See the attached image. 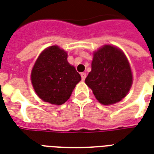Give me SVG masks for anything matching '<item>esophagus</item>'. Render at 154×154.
Segmentation results:
<instances>
[{"mask_svg":"<svg viewBox=\"0 0 154 154\" xmlns=\"http://www.w3.org/2000/svg\"><path fill=\"white\" fill-rule=\"evenodd\" d=\"M81 77H82V81L85 80V79H86V72H82V73H81Z\"/></svg>","mask_w":154,"mask_h":154,"instance_id":"esophagus-1","label":"esophagus"}]
</instances>
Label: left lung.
<instances>
[{
  "label": "left lung",
  "instance_id": "obj_1",
  "mask_svg": "<svg viewBox=\"0 0 154 154\" xmlns=\"http://www.w3.org/2000/svg\"><path fill=\"white\" fill-rule=\"evenodd\" d=\"M132 78L125 54L116 46L105 45L94 52L91 71L85 82L100 103L111 105L128 94Z\"/></svg>",
  "mask_w": 154,
  "mask_h": 154
}]
</instances>
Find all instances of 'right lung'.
<instances>
[{"instance_id":"1","label":"right lung","mask_w":154,"mask_h":154,"mask_svg":"<svg viewBox=\"0 0 154 154\" xmlns=\"http://www.w3.org/2000/svg\"><path fill=\"white\" fill-rule=\"evenodd\" d=\"M67 59V52L58 45L46 48L37 58L31 81L35 92L43 101L54 105L64 103L82 79Z\"/></svg>"}]
</instances>
